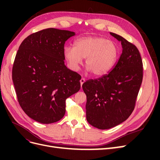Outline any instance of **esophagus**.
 Returning a JSON list of instances; mask_svg holds the SVG:
<instances>
[{
    "mask_svg": "<svg viewBox=\"0 0 160 160\" xmlns=\"http://www.w3.org/2000/svg\"><path fill=\"white\" fill-rule=\"evenodd\" d=\"M85 79L84 78H81V80H80V83H81V88H82V85H83V84L85 83Z\"/></svg>",
    "mask_w": 160,
    "mask_h": 160,
    "instance_id": "34e87169",
    "label": "esophagus"
}]
</instances>
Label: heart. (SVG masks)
<instances>
[{"label": "heart", "mask_w": 160, "mask_h": 160, "mask_svg": "<svg viewBox=\"0 0 160 160\" xmlns=\"http://www.w3.org/2000/svg\"><path fill=\"white\" fill-rule=\"evenodd\" d=\"M63 55L70 69L77 71L85 58L88 70L95 77L107 75L112 69L119 55L115 43L101 37H84L74 41V47L65 46Z\"/></svg>", "instance_id": "obj_1"}]
</instances>
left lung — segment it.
Instances as JSON below:
<instances>
[{
  "instance_id": "left-lung-1",
  "label": "left lung",
  "mask_w": 160,
  "mask_h": 160,
  "mask_svg": "<svg viewBox=\"0 0 160 160\" xmlns=\"http://www.w3.org/2000/svg\"><path fill=\"white\" fill-rule=\"evenodd\" d=\"M110 35L122 43L118 62L108 75L82 85L87 96V121L99 129L113 128L129 117L143 79V63L138 48L117 34Z\"/></svg>"
}]
</instances>
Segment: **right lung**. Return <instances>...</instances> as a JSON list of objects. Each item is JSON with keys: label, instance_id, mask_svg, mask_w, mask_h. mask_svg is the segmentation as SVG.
Returning a JSON list of instances; mask_svg holds the SVG:
<instances>
[{"label": "right lung", "instance_id": "obj_1", "mask_svg": "<svg viewBox=\"0 0 160 160\" xmlns=\"http://www.w3.org/2000/svg\"><path fill=\"white\" fill-rule=\"evenodd\" d=\"M74 32L54 28L31 34L18 48L12 81L25 113L37 122H57L65 113V101L81 88V76L65 65V41Z\"/></svg>", "mask_w": 160, "mask_h": 160}]
</instances>
